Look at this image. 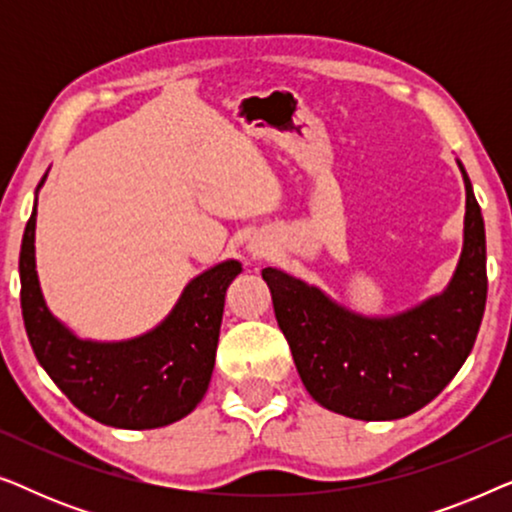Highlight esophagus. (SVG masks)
<instances>
[{"instance_id": "obj_1", "label": "esophagus", "mask_w": 512, "mask_h": 512, "mask_svg": "<svg viewBox=\"0 0 512 512\" xmlns=\"http://www.w3.org/2000/svg\"><path fill=\"white\" fill-rule=\"evenodd\" d=\"M254 251H256V254H258V249H254Z\"/></svg>"}]
</instances>
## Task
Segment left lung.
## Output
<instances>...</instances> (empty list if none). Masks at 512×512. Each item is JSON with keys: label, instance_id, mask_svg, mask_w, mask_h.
<instances>
[{"label": "left lung", "instance_id": "8db88e82", "mask_svg": "<svg viewBox=\"0 0 512 512\" xmlns=\"http://www.w3.org/2000/svg\"><path fill=\"white\" fill-rule=\"evenodd\" d=\"M457 165L466 186L464 244L436 296L368 317L289 272H261L300 380L326 410L363 422L408 417L431 403L471 354L485 314L487 244L471 179L461 160Z\"/></svg>", "mask_w": 512, "mask_h": 512}]
</instances>
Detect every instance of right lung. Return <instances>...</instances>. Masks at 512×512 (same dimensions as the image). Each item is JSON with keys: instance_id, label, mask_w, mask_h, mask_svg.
Returning <instances> with one entry per match:
<instances>
[{"instance_id": "obj_1", "label": "right lung", "mask_w": 512, "mask_h": 512, "mask_svg": "<svg viewBox=\"0 0 512 512\" xmlns=\"http://www.w3.org/2000/svg\"><path fill=\"white\" fill-rule=\"evenodd\" d=\"M20 244V307L34 356L62 394L95 422L116 429H158L179 422L202 401L212 380L223 303L242 263H216L184 286L170 314L128 340H90L48 310L41 293L34 230L37 195Z\"/></svg>"}]
</instances>
